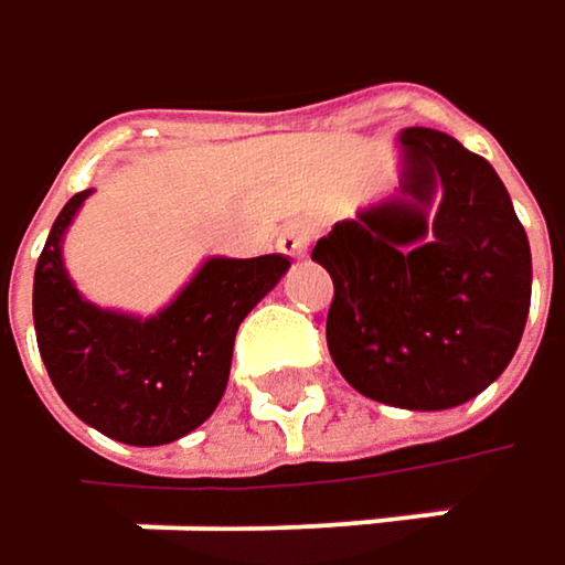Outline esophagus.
Wrapping results in <instances>:
<instances>
[{
    "mask_svg": "<svg viewBox=\"0 0 565 565\" xmlns=\"http://www.w3.org/2000/svg\"><path fill=\"white\" fill-rule=\"evenodd\" d=\"M310 238H313V230H310L307 223H290V226L278 235V248H281L284 255H290V258H300V255L307 252Z\"/></svg>",
    "mask_w": 565,
    "mask_h": 565,
    "instance_id": "34e87169",
    "label": "esophagus"
}]
</instances>
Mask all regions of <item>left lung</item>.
Segmentation results:
<instances>
[{"label": "left lung", "mask_w": 565, "mask_h": 565, "mask_svg": "<svg viewBox=\"0 0 565 565\" xmlns=\"http://www.w3.org/2000/svg\"><path fill=\"white\" fill-rule=\"evenodd\" d=\"M397 190L313 245L333 278L327 345L359 394L446 411L514 359L531 310V242L486 158L404 129Z\"/></svg>", "instance_id": "obj_1"}]
</instances>
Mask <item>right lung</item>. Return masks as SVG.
I'll return each instance as SVG.
<instances>
[{
    "mask_svg": "<svg viewBox=\"0 0 565 565\" xmlns=\"http://www.w3.org/2000/svg\"><path fill=\"white\" fill-rule=\"evenodd\" d=\"M89 190L54 220L34 268V333L64 404L93 430L161 446L196 430L230 382L238 323L281 281L287 255L210 258L178 297L141 320L79 297L61 255Z\"/></svg>",
    "mask_w": 565,
    "mask_h": 565,
    "instance_id": "1",
    "label": "right lung"
}]
</instances>
